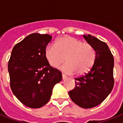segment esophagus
<instances>
[{"instance_id": "esophagus-1", "label": "esophagus", "mask_w": 123, "mask_h": 123, "mask_svg": "<svg viewBox=\"0 0 123 123\" xmlns=\"http://www.w3.org/2000/svg\"><path fill=\"white\" fill-rule=\"evenodd\" d=\"M62 79H65L67 78V76L64 75V74H62Z\"/></svg>"}]
</instances>
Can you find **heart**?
Returning <instances> with one entry per match:
<instances>
[{
	"label": "heart",
	"mask_w": 123,
	"mask_h": 123,
	"mask_svg": "<svg viewBox=\"0 0 123 123\" xmlns=\"http://www.w3.org/2000/svg\"><path fill=\"white\" fill-rule=\"evenodd\" d=\"M44 55L53 68H58L66 60L62 70L68 74L77 72L79 75L87 73L96 58V51L91 44L69 36L57 39L55 44H48Z\"/></svg>",
	"instance_id": "heart-1"
}]
</instances>
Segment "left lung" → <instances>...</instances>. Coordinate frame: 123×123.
<instances>
[{"label":"left lung","instance_id":"left-lung-1","mask_svg":"<svg viewBox=\"0 0 123 123\" xmlns=\"http://www.w3.org/2000/svg\"><path fill=\"white\" fill-rule=\"evenodd\" d=\"M96 54L95 62L87 73L75 79V87L69 91L71 100L79 107L91 109L102 103L114 84V57L105 42L91 35H84Z\"/></svg>","mask_w":123,"mask_h":123}]
</instances>
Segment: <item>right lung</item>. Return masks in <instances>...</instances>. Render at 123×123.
<instances>
[{
    "mask_svg": "<svg viewBox=\"0 0 123 123\" xmlns=\"http://www.w3.org/2000/svg\"><path fill=\"white\" fill-rule=\"evenodd\" d=\"M52 37L33 33L12 48L8 62L10 87L24 105L37 109L48 103L52 89L62 80L61 72L52 68L44 55Z\"/></svg>",
    "mask_w": 123,
    "mask_h": 123,
    "instance_id": "right-lung-1",
    "label": "right lung"
}]
</instances>
